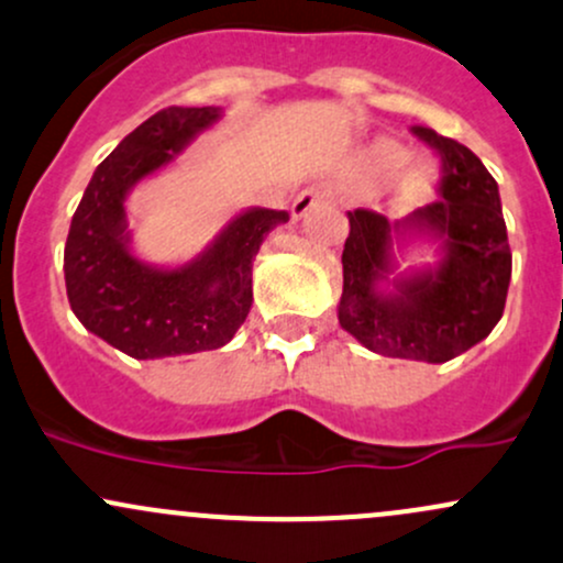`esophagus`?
<instances>
[{
  "instance_id": "esophagus-1",
  "label": "esophagus",
  "mask_w": 563,
  "mask_h": 563,
  "mask_svg": "<svg viewBox=\"0 0 563 563\" xmlns=\"http://www.w3.org/2000/svg\"><path fill=\"white\" fill-rule=\"evenodd\" d=\"M323 200H325V189L323 187L301 189L299 195H296V200H294V206H291L294 219H301V216H307L314 206H320V202H323Z\"/></svg>"
}]
</instances>
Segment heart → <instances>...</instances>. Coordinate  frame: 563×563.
I'll return each mask as SVG.
<instances>
[{
	"label": "heart",
	"instance_id": "heart-1",
	"mask_svg": "<svg viewBox=\"0 0 563 563\" xmlns=\"http://www.w3.org/2000/svg\"><path fill=\"white\" fill-rule=\"evenodd\" d=\"M406 163H409V152L400 144H395V141H376L372 150L366 152V170L372 173L374 178H382V181L398 176ZM406 181H409V187L413 189L428 187V170H424L422 165H417V168L409 170V178H406Z\"/></svg>",
	"mask_w": 563,
	"mask_h": 563
}]
</instances>
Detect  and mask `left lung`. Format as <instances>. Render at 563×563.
<instances>
[{
	"label": "left lung",
	"instance_id": "1",
	"mask_svg": "<svg viewBox=\"0 0 563 563\" xmlns=\"http://www.w3.org/2000/svg\"><path fill=\"white\" fill-rule=\"evenodd\" d=\"M411 133L441 157V200L398 221L366 208L347 213L339 323L385 357L446 363L499 323L512 256L497 181L484 163L430 128ZM413 236L438 242L439 262L395 276L394 245Z\"/></svg>",
	"mask_w": 563,
	"mask_h": 563
}]
</instances>
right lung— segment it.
Returning a JSON list of instances; mask_svg holds the SVG:
<instances>
[{"label": "right lung", "instance_id": "right-lung-1", "mask_svg": "<svg viewBox=\"0 0 563 563\" xmlns=\"http://www.w3.org/2000/svg\"><path fill=\"white\" fill-rule=\"evenodd\" d=\"M219 120V107L157 111L98 165L71 216L64 249L71 310L90 333L135 361L224 347L251 312L253 258L288 221L286 211L249 208L181 267L135 256L125 211L131 189Z\"/></svg>", "mask_w": 563, "mask_h": 563}]
</instances>
